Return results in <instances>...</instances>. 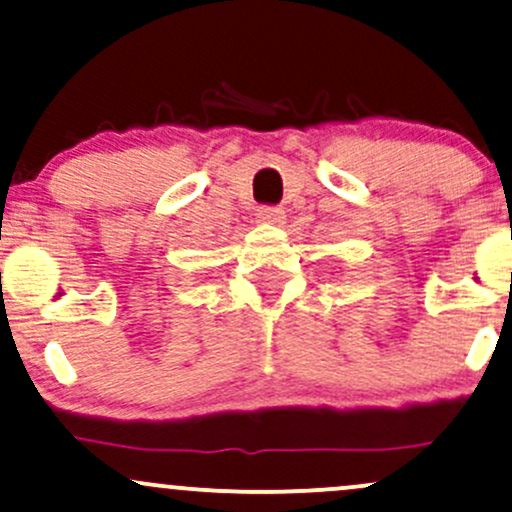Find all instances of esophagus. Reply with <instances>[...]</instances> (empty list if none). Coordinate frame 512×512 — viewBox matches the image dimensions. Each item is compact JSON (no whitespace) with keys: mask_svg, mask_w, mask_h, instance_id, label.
<instances>
[{"mask_svg":"<svg viewBox=\"0 0 512 512\" xmlns=\"http://www.w3.org/2000/svg\"><path fill=\"white\" fill-rule=\"evenodd\" d=\"M284 216H286V211L281 209V207H260L257 209V219L260 221H267V223H281L284 221Z\"/></svg>","mask_w":512,"mask_h":512,"instance_id":"obj_1","label":"esophagus"}]
</instances>
